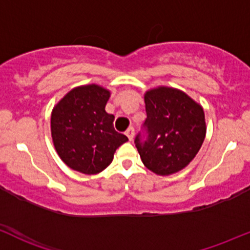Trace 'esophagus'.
Wrapping results in <instances>:
<instances>
[{"mask_svg":"<svg viewBox=\"0 0 250 250\" xmlns=\"http://www.w3.org/2000/svg\"><path fill=\"white\" fill-rule=\"evenodd\" d=\"M125 135L128 136V139H129L130 141L133 140V138H134V128L133 127H129L127 129V132H125Z\"/></svg>","mask_w":250,"mask_h":250,"instance_id":"34e87169","label":"esophagus"}]
</instances>
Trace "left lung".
<instances>
[{"label": "left lung", "instance_id": "1", "mask_svg": "<svg viewBox=\"0 0 250 250\" xmlns=\"http://www.w3.org/2000/svg\"><path fill=\"white\" fill-rule=\"evenodd\" d=\"M148 138L135 146L144 165L159 176H169L185 169L200 151L206 136L202 106L186 92L158 86L145 92Z\"/></svg>", "mask_w": 250, "mask_h": 250}]
</instances>
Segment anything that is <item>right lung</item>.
<instances>
[{"label": "right lung", "mask_w": 250, "mask_h": 250, "mask_svg": "<svg viewBox=\"0 0 250 250\" xmlns=\"http://www.w3.org/2000/svg\"><path fill=\"white\" fill-rule=\"evenodd\" d=\"M110 91L97 83L64 94L51 112V138L62 162L85 175L106 169L128 138L114 129V115L105 111Z\"/></svg>", "instance_id": "add662e5"}]
</instances>
